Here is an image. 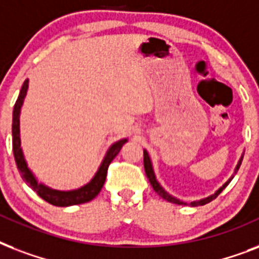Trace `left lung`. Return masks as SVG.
I'll list each match as a JSON object with an SVG mask.
<instances>
[{
	"label": "left lung",
	"instance_id": "1",
	"mask_svg": "<svg viewBox=\"0 0 259 259\" xmlns=\"http://www.w3.org/2000/svg\"><path fill=\"white\" fill-rule=\"evenodd\" d=\"M242 160H243V157H241V160H239V162H238L237 168H235V173H237L238 169H239V166H241V164H242ZM144 168H145L146 177L149 179L150 184H152L153 189H154V191H156V192L158 193V195H160V196L162 197V199H165V200L170 201V203H175V204H184V205L187 204V203H184V201H180V200H179V199H176V197L170 196L169 193H166L165 191H164V188H162L161 185L158 184L157 180H156V176H154L153 168H152V162H150L149 154H148V152H146V150H144ZM233 177H234V175L231 177H230L229 180L226 181L225 184L222 185L221 188L218 189L217 192L213 193V195H211V196H208V197H205V199H203V200L192 201V203H191V205H204V204H207V203H209V201H212L213 199H217L218 195H219V193H221L222 191H223V189H225L226 187H227V185L230 184V181L233 180Z\"/></svg>",
	"mask_w": 259,
	"mask_h": 259
}]
</instances>
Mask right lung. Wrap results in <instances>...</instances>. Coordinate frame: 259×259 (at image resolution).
<instances>
[{
	"mask_svg": "<svg viewBox=\"0 0 259 259\" xmlns=\"http://www.w3.org/2000/svg\"><path fill=\"white\" fill-rule=\"evenodd\" d=\"M26 91H28V79L22 84L20 95H18L17 101H16V105H14L13 123H12V137H13L12 141H13L14 160H16V164H17V168L20 173H21L22 179L26 181V184L29 185L34 192H37L38 196L44 199L46 201H48L50 204L56 205V207H68V205L82 204V203H87V201L93 200L94 197L101 192L102 187L105 184L110 162L113 161L115 156L119 153V150H121V148L127 140H121V141L115 142L114 145H111V148H110L107 154H106L105 160H103V162L99 166L97 175L84 187L79 189H74V191H56V189L48 188L46 185L37 183L36 177L33 176V173L29 170V168L26 165L25 158H24V154H22L21 144H20V111H21V106L22 102H24V98L26 95Z\"/></svg>",
	"mask_w": 259,
	"mask_h": 259,
	"instance_id": "add662e5",
	"label": "right lung"
}]
</instances>
